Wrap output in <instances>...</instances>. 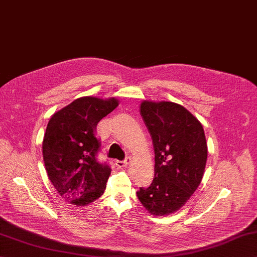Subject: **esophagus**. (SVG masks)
Returning a JSON list of instances; mask_svg holds the SVG:
<instances>
[{"label": "esophagus", "instance_id": "1", "mask_svg": "<svg viewBox=\"0 0 257 257\" xmlns=\"http://www.w3.org/2000/svg\"><path fill=\"white\" fill-rule=\"evenodd\" d=\"M130 156H127L126 159H124L123 161H116L115 162V165L118 167V168H123V167H126L128 164L130 163Z\"/></svg>", "mask_w": 257, "mask_h": 257}]
</instances>
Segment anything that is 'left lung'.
Wrapping results in <instances>:
<instances>
[{
	"instance_id": "8db88e82",
	"label": "left lung",
	"mask_w": 257,
	"mask_h": 257,
	"mask_svg": "<svg viewBox=\"0 0 257 257\" xmlns=\"http://www.w3.org/2000/svg\"><path fill=\"white\" fill-rule=\"evenodd\" d=\"M140 114L152 138L155 166L151 186L137 195L151 215L167 216L200 186L207 160L205 134L197 118L174 102L143 101Z\"/></svg>"
}]
</instances>
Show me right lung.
<instances>
[{"label": "right lung", "instance_id": "right-lung-1", "mask_svg": "<svg viewBox=\"0 0 257 257\" xmlns=\"http://www.w3.org/2000/svg\"><path fill=\"white\" fill-rule=\"evenodd\" d=\"M118 103L115 97L82 96L50 118L42 142L44 165L52 185L70 204L85 206L104 193L110 168L96 160L101 143L94 131Z\"/></svg>", "mask_w": 257, "mask_h": 257}]
</instances>
